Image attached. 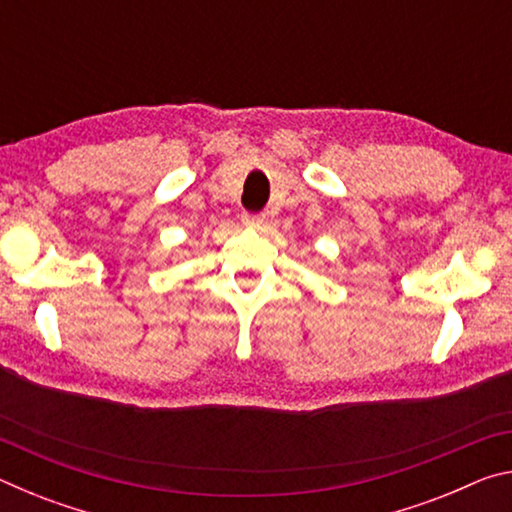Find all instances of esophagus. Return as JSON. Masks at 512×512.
I'll list each match as a JSON object with an SVG mask.
<instances>
[{
	"mask_svg": "<svg viewBox=\"0 0 512 512\" xmlns=\"http://www.w3.org/2000/svg\"><path fill=\"white\" fill-rule=\"evenodd\" d=\"M268 221L266 214H255V212H244V225H248V228H264Z\"/></svg>",
	"mask_w": 512,
	"mask_h": 512,
	"instance_id": "esophagus-1",
	"label": "esophagus"
}]
</instances>
